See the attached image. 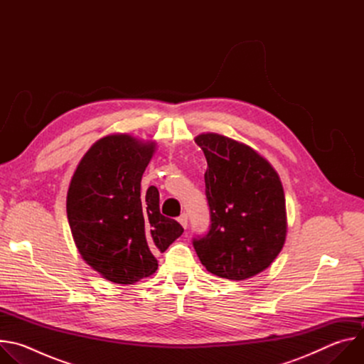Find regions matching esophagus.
Instances as JSON below:
<instances>
[{
	"instance_id": "34e87169",
	"label": "esophagus",
	"mask_w": 364,
	"mask_h": 364,
	"mask_svg": "<svg viewBox=\"0 0 364 364\" xmlns=\"http://www.w3.org/2000/svg\"><path fill=\"white\" fill-rule=\"evenodd\" d=\"M178 222H180V225H181L184 229H187V226H188V216H187L186 213H183L181 216H178Z\"/></svg>"
}]
</instances>
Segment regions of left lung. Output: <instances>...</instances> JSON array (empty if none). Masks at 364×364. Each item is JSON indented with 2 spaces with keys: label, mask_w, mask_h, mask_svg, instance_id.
Wrapping results in <instances>:
<instances>
[{
  "label": "left lung",
  "mask_w": 364,
  "mask_h": 364,
  "mask_svg": "<svg viewBox=\"0 0 364 364\" xmlns=\"http://www.w3.org/2000/svg\"><path fill=\"white\" fill-rule=\"evenodd\" d=\"M196 144L207 160L205 198L210 229L193 239L205 269L242 281L267 269L287 236L285 196L272 166L250 146L219 134Z\"/></svg>",
  "instance_id": "1"
}]
</instances>
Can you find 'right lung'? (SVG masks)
Wrapping results in <instances>:
<instances>
[{
  "instance_id": "1",
  "label": "right lung",
  "mask_w": 364,
  "mask_h": 364,
  "mask_svg": "<svg viewBox=\"0 0 364 364\" xmlns=\"http://www.w3.org/2000/svg\"><path fill=\"white\" fill-rule=\"evenodd\" d=\"M154 142L109 135L80 160L68 191L66 210L82 257L103 278L134 284L159 268L154 252H164L184 232L160 213V193H141V178Z\"/></svg>"
}]
</instances>
